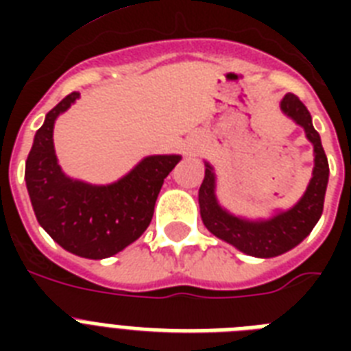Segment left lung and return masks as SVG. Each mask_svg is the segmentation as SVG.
<instances>
[{"instance_id":"obj_1","label":"left lung","mask_w":351,"mask_h":351,"mask_svg":"<svg viewBox=\"0 0 351 351\" xmlns=\"http://www.w3.org/2000/svg\"><path fill=\"white\" fill-rule=\"evenodd\" d=\"M284 117L293 120L304 129L308 142L313 145V171L304 195L288 209H275L264 219L239 217L219 202L217 197V173L209 162L204 160L206 176L198 189V206L204 226L217 239L224 240L239 251L256 258H271L293 250L311 233L322 215L326 195L330 167L321 136L311 123V114L295 95L288 93L280 100Z\"/></svg>"}]
</instances>
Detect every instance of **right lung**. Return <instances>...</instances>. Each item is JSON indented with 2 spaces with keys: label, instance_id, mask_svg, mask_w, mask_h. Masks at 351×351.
<instances>
[{
  "label": "right lung",
  "instance_id": "right-lung-1",
  "mask_svg": "<svg viewBox=\"0 0 351 351\" xmlns=\"http://www.w3.org/2000/svg\"><path fill=\"white\" fill-rule=\"evenodd\" d=\"M71 93L47 112L25 164V182L40 226L73 255L101 261L125 250L147 230L165 176L180 154H151L111 184H89L65 175L54 149V123L76 104Z\"/></svg>",
  "mask_w": 351,
  "mask_h": 351
}]
</instances>
